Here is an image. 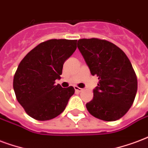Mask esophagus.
Masks as SVG:
<instances>
[{
  "label": "esophagus",
  "instance_id": "1",
  "mask_svg": "<svg viewBox=\"0 0 148 148\" xmlns=\"http://www.w3.org/2000/svg\"><path fill=\"white\" fill-rule=\"evenodd\" d=\"M74 89H75V91L77 92H82V91L83 90L82 88H79V87H77V86H74Z\"/></svg>",
  "mask_w": 148,
  "mask_h": 148
}]
</instances>
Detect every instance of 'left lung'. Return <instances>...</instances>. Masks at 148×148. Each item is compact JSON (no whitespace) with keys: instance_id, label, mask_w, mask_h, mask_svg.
<instances>
[{"instance_id":"left-lung-1","label":"left lung","mask_w":148,"mask_h":148,"mask_svg":"<svg viewBox=\"0 0 148 148\" xmlns=\"http://www.w3.org/2000/svg\"><path fill=\"white\" fill-rule=\"evenodd\" d=\"M77 48L92 75L99 79L89 113L103 121L121 119L130 110L137 91V78L129 58L115 45L98 38L80 39Z\"/></svg>"}]
</instances>
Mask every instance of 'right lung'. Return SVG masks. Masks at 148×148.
<instances>
[{"label":"right lung","mask_w":148,"mask_h":148,"mask_svg":"<svg viewBox=\"0 0 148 148\" xmlns=\"http://www.w3.org/2000/svg\"><path fill=\"white\" fill-rule=\"evenodd\" d=\"M77 49V40L51 39L44 41L22 60L13 79L16 99L29 116L47 121L65 110L72 86L63 88L55 81L60 79L63 63Z\"/></svg>","instance_id":"obj_1"}]
</instances>
